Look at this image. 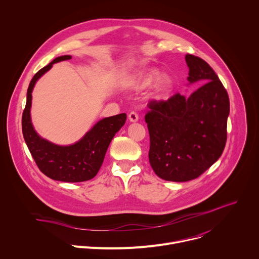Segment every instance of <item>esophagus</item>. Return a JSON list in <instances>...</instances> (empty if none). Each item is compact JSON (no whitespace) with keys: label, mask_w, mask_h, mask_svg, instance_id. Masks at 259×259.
I'll use <instances>...</instances> for the list:
<instances>
[{"label":"esophagus","mask_w":259,"mask_h":259,"mask_svg":"<svg viewBox=\"0 0 259 259\" xmlns=\"http://www.w3.org/2000/svg\"><path fill=\"white\" fill-rule=\"evenodd\" d=\"M128 118H129V121L132 122V123H135V122L138 121V115H137L135 112H131V113L129 114Z\"/></svg>","instance_id":"34e87169"}]
</instances>
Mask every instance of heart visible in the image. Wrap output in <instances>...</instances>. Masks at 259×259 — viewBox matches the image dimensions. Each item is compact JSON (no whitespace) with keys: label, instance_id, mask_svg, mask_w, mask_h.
I'll use <instances>...</instances> for the list:
<instances>
[{"label":"heart","instance_id":"obj_1","mask_svg":"<svg viewBox=\"0 0 259 259\" xmlns=\"http://www.w3.org/2000/svg\"><path fill=\"white\" fill-rule=\"evenodd\" d=\"M156 84V95L158 98H166L173 89V81L167 77H161V72L156 69L143 70L132 79L129 87L133 90H144Z\"/></svg>","mask_w":259,"mask_h":259}]
</instances>
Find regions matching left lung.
Listing matches in <instances>:
<instances>
[{
	"mask_svg": "<svg viewBox=\"0 0 259 259\" xmlns=\"http://www.w3.org/2000/svg\"><path fill=\"white\" fill-rule=\"evenodd\" d=\"M190 84H203L189 97L152 101L144 117L151 139L149 159L155 173L175 182L199 177L223 154L227 142L230 99L212 67L186 55Z\"/></svg>",
	"mask_w": 259,
	"mask_h": 259,
	"instance_id": "left-lung-1",
	"label": "left lung"
}]
</instances>
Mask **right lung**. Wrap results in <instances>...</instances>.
<instances>
[{
    "mask_svg": "<svg viewBox=\"0 0 259 259\" xmlns=\"http://www.w3.org/2000/svg\"><path fill=\"white\" fill-rule=\"evenodd\" d=\"M70 58V55L55 58L31 79L22 114V133L35 164L46 176L63 182H82L97 174L110 141L124 126L127 116L120 114L98 121L79 141L69 145L55 144L36 133L30 119L33 87L54 63Z\"/></svg>",
    "mask_w": 259,
    "mask_h": 259,
    "instance_id": "obj_1",
    "label": "right lung"
}]
</instances>
